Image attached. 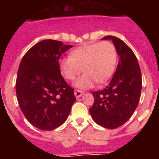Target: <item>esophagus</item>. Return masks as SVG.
<instances>
[{
    "label": "esophagus",
    "mask_w": 159,
    "mask_h": 159,
    "mask_svg": "<svg viewBox=\"0 0 159 159\" xmlns=\"http://www.w3.org/2000/svg\"><path fill=\"white\" fill-rule=\"evenodd\" d=\"M74 94H75V96L76 97V98H80V97H81L84 95V92H83L82 91H80V90H75Z\"/></svg>",
    "instance_id": "esophagus-1"
}]
</instances>
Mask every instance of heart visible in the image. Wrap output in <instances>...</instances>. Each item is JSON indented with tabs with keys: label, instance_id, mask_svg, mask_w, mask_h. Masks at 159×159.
Returning a JSON list of instances; mask_svg holds the SVG:
<instances>
[{
	"label": "heart",
	"instance_id": "b5f03b06",
	"mask_svg": "<svg viewBox=\"0 0 159 159\" xmlns=\"http://www.w3.org/2000/svg\"><path fill=\"white\" fill-rule=\"evenodd\" d=\"M117 64V51L113 43L108 41L88 43L74 49L69 57L59 61L60 70L67 80H77L75 86L80 89H88L95 82L102 84L111 77Z\"/></svg>",
	"mask_w": 159,
	"mask_h": 159
}]
</instances>
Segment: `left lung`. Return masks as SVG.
<instances>
[{
	"instance_id": "left-lung-1",
	"label": "left lung",
	"mask_w": 159,
	"mask_h": 159,
	"mask_svg": "<svg viewBox=\"0 0 159 159\" xmlns=\"http://www.w3.org/2000/svg\"><path fill=\"white\" fill-rule=\"evenodd\" d=\"M102 40H112L119 61L107 86L92 92L94 102L89 111L97 124L115 129L131 117L139 104L142 90L141 70L134 53L123 40L114 36H104Z\"/></svg>"
}]
</instances>
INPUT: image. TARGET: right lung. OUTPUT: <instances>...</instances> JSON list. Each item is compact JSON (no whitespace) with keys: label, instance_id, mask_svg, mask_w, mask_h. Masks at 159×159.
Listing matches in <instances>:
<instances>
[{"label":"right lung","instance_id":"1","mask_svg":"<svg viewBox=\"0 0 159 159\" xmlns=\"http://www.w3.org/2000/svg\"><path fill=\"white\" fill-rule=\"evenodd\" d=\"M72 47L58 40H42L25 53L20 64L18 103L28 121L40 130H52L62 125L76 99L59 67L61 55Z\"/></svg>","mask_w":159,"mask_h":159}]
</instances>
